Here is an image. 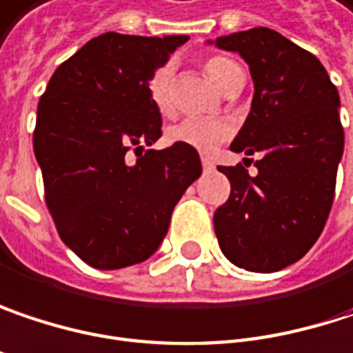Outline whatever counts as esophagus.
<instances>
[{"label":"esophagus","mask_w":353,"mask_h":353,"mask_svg":"<svg viewBox=\"0 0 353 353\" xmlns=\"http://www.w3.org/2000/svg\"><path fill=\"white\" fill-rule=\"evenodd\" d=\"M202 165H204V172H214V161L208 155H202Z\"/></svg>","instance_id":"obj_1"}]
</instances>
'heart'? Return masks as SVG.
Here are the masks:
<instances>
[{
	"mask_svg": "<svg viewBox=\"0 0 353 353\" xmlns=\"http://www.w3.org/2000/svg\"><path fill=\"white\" fill-rule=\"evenodd\" d=\"M239 68L232 60L222 58V56H214L204 62V70L208 74V79L220 90L226 84L230 72ZM147 97L151 101V105L161 112V114H170L174 109V97H172V66L165 64L161 68H157L149 81H147ZM232 135V125L228 121L222 119H183L177 125L168 129V141L170 143L188 145L192 149L198 151H214L222 141H226Z\"/></svg>",
	"mask_w": 353,
	"mask_h": 353,
	"instance_id": "1",
	"label": "heart"
}]
</instances>
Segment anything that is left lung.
I'll return each instance as SVG.
<instances>
[{
	"label": "left lung",
	"mask_w": 353,
	"mask_h": 353,
	"mask_svg": "<svg viewBox=\"0 0 353 353\" xmlns=\"http://www.w3.org/2000/svg\"><path fill=\"white\" fill-rule=\"evenodd\" d=\"M208 44L239 52L254 82L230 149L263 153L256 176L242 163L218 168L230 179V198L214 212L218 244L241 269L281 271L307 254L332 210L343 155L339 94L323 64L274 30L252 28Z\"/></svg>",
	"instance_id": "1"
}]
</instances>
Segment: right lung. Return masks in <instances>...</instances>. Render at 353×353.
I'll return each instance as SVG.
<instances>
[{
    "instance_id": "1",
    "label": "right lung",
    "mask_w": 353,
    "mask_h": 353,
    "mask_svg": "<svg viewBox=\"0 0 353 353\" xmlns=\"http://www.w3.org/2000/svg\"><path fill=\"white\" fill-rule=\"evenodd\" d=\"M185 42L107 32L56 68L38 103L34 153L46 204L62 242L94 269L147 261L179 198L202 176L188 145L145 151L161 137L147 81ZM133 146L138 159L129 162Z\"/></svg>"
}]
</instances>
